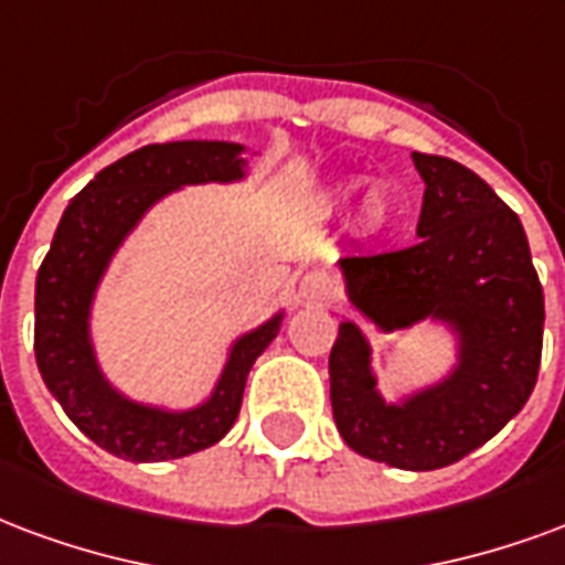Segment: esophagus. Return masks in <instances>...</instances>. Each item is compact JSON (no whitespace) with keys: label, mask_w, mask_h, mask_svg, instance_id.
I'll return each instance as SVG.
<instances>
[{"label":"esophagus","mask_w":565,"mask_h":565,"mask_svg":"<svg viewBox=\"0 0 565 565\" xmlns=\"http://www.w3.org/2000/svg\"><path fill=\"white\" fill-rule=\"evenodd\" d=\"M296 296L302 299V302H317V305H326L335 299V284L332 278L326 275V271L315 269V271H305L302 281H299V290Z\"/></svg>","instance_id":"34e87169"}]
</instances>
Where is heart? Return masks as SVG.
I'll return each mask as SVG.
<instances>
[{
  "label": "heart",
  "instance_id": "heart-1",
  "mask_svg": "<svg viewBox=\"0 0 565 565\" xmlns=\"http://www.w3.org/2000/svg\"><path fill=\"white\" fill-rule=\"evenodd\" d=\"M383 215H386V203H383V200H380V198H374V200H371V203H367V218L380 221V218H383Z\"/></svg>",
  "mask_w": 565,
  "mask_h": 565
}]
</instances>
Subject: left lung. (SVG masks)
Returning <instances> with one entry per match:
<instances>
[{"instance_id": "obj_1", "label": "left lung", "mask_w": 565, "mask_h": 565, "mask_svg": "<svg viewBox=\"0 0 565 565\" xmlns=\"http://www.w3.org/2000/svg\"><path fill=\"white\" fill-rule=\"evenodd\" d=\"M425 179L419 242L344 254L347 296L383 332L443 320L458 335L449 377L404 404L380 398L371 347L341 323L329 353L332 416L344 443L371 461L437 470L461 461L512 419L536 386L545 296L527 233L473 170L413 152Z\"/></svg>"}]
</instances>
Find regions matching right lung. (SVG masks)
Masks as SVG:
<instances>
[{"label": "right lung", "mask_w": 565, "mask_h": 565, "mask_svg": "<svg viewBox=\"0 0 565 565\" xmlns=\"http://www.w3.org/2000/svg\"><path fill=\"white\" fill-rule=\"evenodd\" d=\"M239 143H152L104 167L62 215L35 281V362L68 419L125 461H167L218 443L239 416L254 359L281 329V315L242 335L218 386L194 411L134 404L104 380L89 341V308L107 263L154 200L173 188L245 177Z\"/></svg>", "instance_id": "1"}]
</instances>
